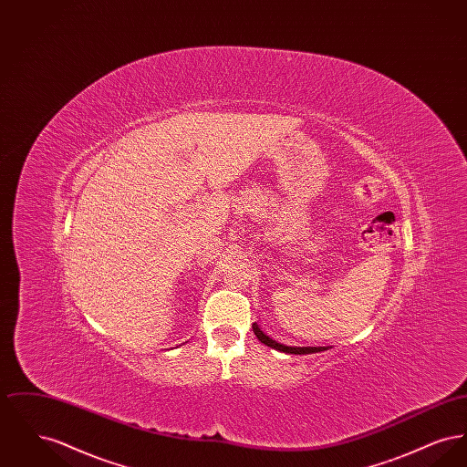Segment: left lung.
Listing matches in <instances>:
<instances>
[{"label":"left lung","instance_id":"left-lung-1","mask_svg":"<svg viewBox=\"0 0 467 467\" xmlns=\"http://www.w3.org/2000/svg\"><path fill=\"white\" fill-rule=\"evenodd\" d=\"M252 329H254V334L257 336V339H259L261 343H265V345L269 347V348H275V350H278V352H284V354L306 356V354H317V352H324V350H327L326 347H287V345H282V343L275 341L273 337H269L267 334L263 333L257 322H254V324H252Z\"/></svg>","mask_w":467,"mask_h":467}]
</instances>
